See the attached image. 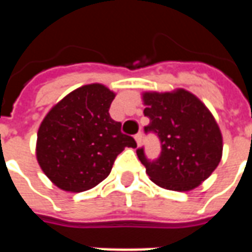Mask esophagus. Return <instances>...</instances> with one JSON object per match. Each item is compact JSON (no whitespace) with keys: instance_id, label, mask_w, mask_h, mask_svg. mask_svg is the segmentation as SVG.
<instances>
[{"instance_id":"esophagus-1","label":"esophagus","mask_w":252,"mask_h":252,"mask_svg":"<svg viewBox=\"0 0 252 252\" xmlns=\"http://www.w3.org/2000/svg\"><path fill=\"white\" fill-rule=\"evenodd\" d=\"M142 133H140V132H139V133H137V135H135V140H136V143H137V146H140V143H142Z\"/></svg>"}]
</instances>
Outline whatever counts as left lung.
<instances>
[{
  "label": "left lung",
  "instance_id": "left-lung-1",
  "mask_svg": "<svg viewBox=\"0 0 252 252\" xmlns=\"http://www.w3.org/2000/svg\"><path fill=\"white\" fill-rule=\"evenodd\" d=\"M144 116L150 124L146 132L157 133L160 155L148 160L143 148L137 158L154 184L167 190L189 191L215 171L222 157V136L205 104L185 89L173 92H144Z\"/></svg>",
  "mask_w": 252,
  "mask_h": 252
}]
</instances>
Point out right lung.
Returning <instances> with one entry per match:
<instances>
[{"label": "right lung", "instance_id": "1", "mask_svg": "<svg viewBox=\"0 0 252 252\" xmlns=\"http://www.w3.org/2000/svg\"><path fill=\"white\" fill-rule=\"evenodd\" d=\"M116 93L101 83L72 90L41 121L36 158L43 173L59 189L79 193L109 175L117 155L136 147L109 116Z\"/></svg>", "mask_w": 252, "mask_h": 252}]
</instances>
